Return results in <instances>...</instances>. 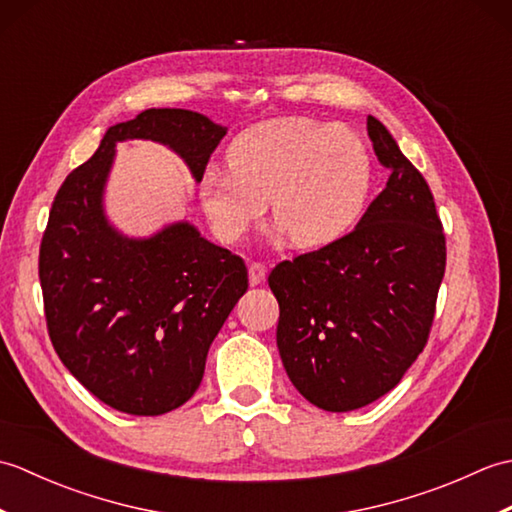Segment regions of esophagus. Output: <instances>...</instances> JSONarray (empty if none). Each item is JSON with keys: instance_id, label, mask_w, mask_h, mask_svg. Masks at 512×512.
Instances as JSON below:
<instances>
[{"instance_id": "1", "label": "esophagus", "mask_w": 512, "mask_h": 512, "mask_svg": "<svg viewBox=\"0 0 512 512\" xmlns=\"http://www.w3.org/2000/svg\"><path fill=\"white\" fill-rule=\"evenodd\" d=\"M266 277V266L253 262L248 266V279H250V286H259Z\"/></svg>"}]
</instances>
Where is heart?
<instances>
[{
  "instance_id": "heart-1",
  "label": "heart",
  "mask_w": 512,
  "mask_h": 512,
  "mask_svg": "<svg viewBox=\"0 0 512 512\" xmlns=\"http://www.w3.org/2000/svg\"><path fill=\"white\" fill-rule=\"evenodd\" d=\"M226 165L231 173H204L200 200L213 231L228 244L262 222L270 202L275 224L292 244L328 246L358 220L374 176L361 136L308 118L244 129L228 147Z\"/></svg>"
}]
</instances>
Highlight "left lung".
<instances>
[{
    "mask_svg": "<svg viewBox=\"0 0 512 512\" xmlns=\"http://www.w3.org/2000/svg\"><path fill=\"white\" fill-rule=\"evenodd\" d=\"M367 134L387 187L354 231L268 275L288 378L325 411L365 407L400 383L429 341L447 266L427 180L374 116Z\"/></svg>",
    "mask_w": 512,
    "mask_h": 512,
    "instance_id": "8db88e82",
    "label": "left lung"
}]
</instances>
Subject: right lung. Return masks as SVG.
Returning <instances> with one entry per match:
<instances>
[{
    "label": "right lung",
    "mask_w": 512,
    "mask_h": 512,
    "mask_svg": "<svg viewBox=\"0 0 512 512\" xmlns=\"http://www.w3.org/2000/svg\"><path fill=\"white\" fill-rule=\"evenodd\" d=\"M226 129L198 112L145 110L107 129L54 195L39 248L50 341L70 374L118 411L160 416L195 394L248 268L184 222L149 239L118 235L101 209L114 145L158 140L202 180Z\"/></svg>",
    "instance_id": "obj_1"
}]
</instances>
